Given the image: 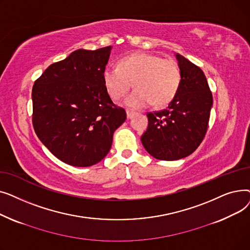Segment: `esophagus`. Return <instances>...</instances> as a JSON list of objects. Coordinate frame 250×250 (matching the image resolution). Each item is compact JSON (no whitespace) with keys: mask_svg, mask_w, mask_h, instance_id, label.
<instances>
[{"mask_svg":"<svg viewBox=\"0 0 250 250\" xmlns=\"http://www.w3.org/2000/svg\"><path fill=\"white\" fill-rule=\"evenodd\" d=\"M135 114H137L136 111L130 110V109H126V117H127V118H132Z\"/></svg>","mask_w":250,"mask_h":250,"instance_id":"1","label":"esophagus"}]
</instances>
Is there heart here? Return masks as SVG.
<instances>
[{"instance_id": "b5f03b06", "label": "heart", "mask_w": 250, "mask_h": 250, "mask_svg": "<svg viewBox=\"0 0 250 250\" xmlns=\"http://www.w3.org/2000/svg\"><path fill=\"white\" fill-rule=\"evenodd\" d=\"M181 81L178 64L171 59L135 52L123 58L120 67L108 64L103 71V82L108 94L120 99L133 87L137 88L125 99L132 108H144L154 102L165 106L175 97Z\"/></svg>"}]
</instances>
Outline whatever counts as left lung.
<instances>
[{"mask_svg":"<svg viewBox=\"0 0 250 250\" xmlns=\"http://www.w3.org/2000/svg\"><path fill=\"white\" fill-rule=\"evenodd\" d=\"M181 81L168 107L148 116V128L141 137L144 148L158 160H179L193 153L205 138L213 96L204 72L175 54Z\"/></svg>","mask_w":250,"mask_h":250,"instance_id":"1","label":"left lung"}]
</instances>
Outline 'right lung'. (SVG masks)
<instances>
[{"label": "right lung", "mask_w": 250, "mask_h": 250, "mask_svg": "<svg viewBox=\"0 0 250 250\" xmlns=\"http://www.w3.org/2000/svg\"><path fill=\"white\" fill-rule=\"evenodd\" d=\"M111 49H77L50 64L34 83V130L63 163L88 167L100 162L125 121V109L113 104L103 82Z\"/></svg>", "instance_id": "right-lung-1"}]
</instances>
